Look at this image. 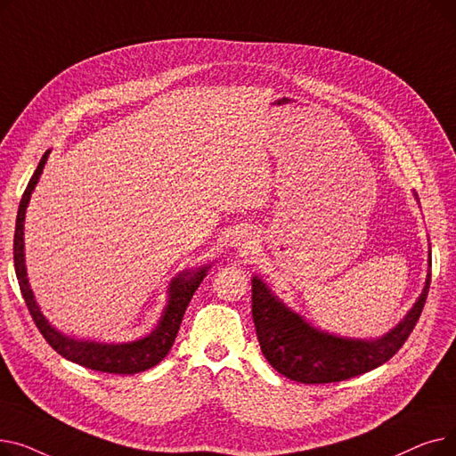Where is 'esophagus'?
<instances>
[{
    "label": "esophagus",
    "mask_w": 456,
    "mask_h": 456,
    "mask_svg": "<svg viewBox=\"0 0 456 456\" xmlns=\"http://www.w3.org/2000/svg\"><path fill=\"white\" fill-rule=\"evenodd\" d=\"M232 244L234 246H238V248H246L248 244H251L249 242V236H248V232H238V234H234V240H232Z\"/></svg>",
    "instance_id": "1"
}]
</instances>
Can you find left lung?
I'll return each mask as SVG.
<instances>
[{"mask_svg": "<svg viewBox=\"0 0 456 456\" xmlns=\"http://www.w3.org/2000/svg\"><path fill=\"white\" fill-rule=\"evenodd\" d=\"M428 284L430 273L409 314L385 337L358 340L334 337L306 323L255 275L251 281V308L262 354L281 375L303 385H325L371 371L388 362L411 337L425 306Z\"/></svg>", "mask_w": 456, "mask_h": 456, "instance_id": "8db88e82", "label": "left lung"}]
</instances>
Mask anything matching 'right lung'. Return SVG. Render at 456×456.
<instances>
[{"label": "right lung", "instance_id": "obj_1", "mask_svg": "<svg viewBox=\"0 0 456 456\" xmlns=\"http://www.w3.org/2000/svg\"><path fill=\"white\" fill-rule=\"evenodd\" d=\"M50 157V151H45L37 166V170L21 196L18 216H16V229H14V270L18 277L20 290L26 301L29 314L33 316V322L37 323L38 330L45 342L50 344L61 356L68 358V361L76 362L79 366H85L94 371H103V373H116V375H133L146 371L153 366H157L162 358L170 353L179 325L183 322L184 310L198 290V286L205 279L208 266L198 268V270H186L181 272L177 277L172 279L170 289H167V303L162 310V316L148 337H143L134 342L126 344H100V342H90V340H76L64 337L55 327L47 323L44 314L35 301L33 290L28 281L26 272V253H23V222H26V210L31 200L33 190L40 179V174L44 170V164Z\"/></svg>", "mask_w": 456, "mask_h": 456}]
</instances>
